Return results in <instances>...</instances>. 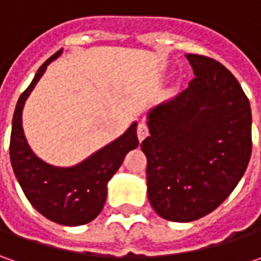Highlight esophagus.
<instances>
[{
    "label": "esophagus",
    "mask_w": 261,
    "mask_h": 261,
    "mask_svg": "<svg viewBox=\"0 0 261 261\" xmlns=\"http://www.w3.org/2000/svg\"><path fill=\"white\" fill-rule=\"evenodd\" d=\"M136 134H138V139H139V142H142V141L145 139L146 136H148V126H146V123L141 122V123L138 125Z\"/></svg>",
    "instance_id": "34e87169"
}]
</instances>
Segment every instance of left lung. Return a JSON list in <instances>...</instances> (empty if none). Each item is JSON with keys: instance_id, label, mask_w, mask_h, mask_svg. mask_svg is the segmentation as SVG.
Wrapping results in <instances>:
<instances>
[{"instance_id": "8db88e82", "label": "left lung", "mask_w": 261, "mask_h": 261, "mask_svg": "<svg viewBox=\"0 0 261 261\" xmlns=\"http://www.w3.org/2000/svg\"><path fill=\"white\" fill-rule=\"evenodd\" d=\"M195 78L146 116L148 199L158 215L192 222L236 189L251 156V109L237 78L207 56L186 55Z\"/></svg>"}]
</instances>
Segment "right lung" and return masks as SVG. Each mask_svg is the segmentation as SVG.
<instances>
[{"mask_svg":"<svg viewBox=\"0 0 261 261\" xmlns=\"http://www.w3.org/2000/svg\"><path fill=\"white\" fill-rule=\"evenodd\" d=\"M62 54L52 55L36 72L33 81L15 106L10 139V160L25 197L37 212L56 224L84 225L101 212L107 196V183L123 158L139 145L136 122L122 136L72 167H55L42 161L25 141L21 115L25 100L45 74L47 65Z\"/></svg>","mask_w":261,"mask_h":261,"instance_id":"add662e5","label":"right lung"}]
</instances>
